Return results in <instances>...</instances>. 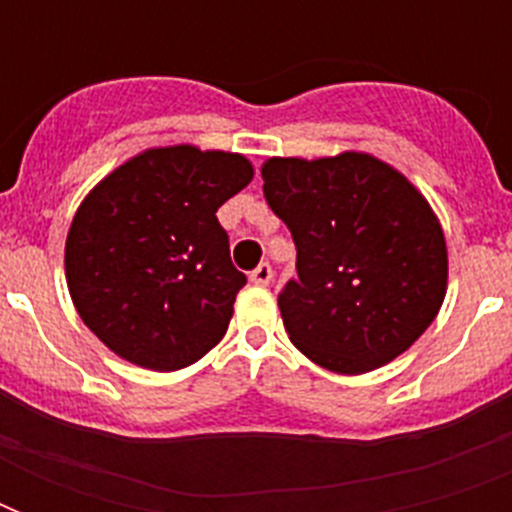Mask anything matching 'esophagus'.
Listing matches in <instances>:
<instances>
[{
  "mask_svg": "<svg viewBox=\"0 0 512 512\" xmlns=\"http://www.w3.org/2000/svg\"><path fill=\"white\" fill-rule=\"evenodd\" d=\"M249 279H252V284H257V287H268L273 279V268L268 263H260L255 271H252V276H249Z\"/></svg>",
  "mask_w": 512,
  "mask_h": 512,
  "instance_id": "esophagus-1",
  "label": "esophagus"
}]
</instances>
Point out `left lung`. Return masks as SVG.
I'll return each mask as SVG.
<instances>
[{
    "label": "left lung",
    "instance_id": "left-lung-1",
    "mask_svg": "<svg viewBox=\"0 0 512 512\" xmlns=\"http://www.w3.org/2000/svg\"><path fill=\"white\" fill-rule=\"evenodd\" d=\"M265 201L297 247L281 289L284 329L313 364L364 374L430 327L446 297V239L428 199L377 156H273Z\"/></svg>",
    "mask_w": 512,
    "mask_h": 512
}]
</instances>
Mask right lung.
<instances>
[{"label":"right lung","instance_id":"add662e5","mask_svg":"<svg viewBox=\"0 0 512 512\" xmlns=\"http://www.w3.org/2000/svg\"><path fill=\"white\" fill-rule=\"evenodd\" d=\"M252 175L247 156L183 143L132 156L84 196L66 236L68 292L116 356L175 372L223 340L247 276L215 212Z\"/></svg>","mask_w":512,"mask_h":512}]
</instances>
